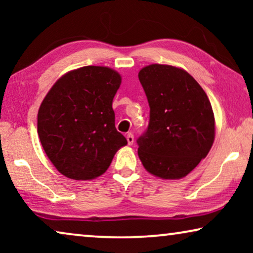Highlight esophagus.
Here are the masks:
<instances>
[{"instance_id":"obj_1","label":"esophagus","mask_w":253,"mask_h":253,"mask_svg":"<svg viewBox=\"0 0 253 253\" xmlns=\"http://www.w3.org/2000/svg\"><path fill=\"white\" fill-rule=\"evenodd\" d=\"M126 140H127V144L132 145L133 141H134L133 134H132V133H127V134H126Z\"/></svg>"}]
</instances>
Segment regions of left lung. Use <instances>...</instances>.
<instances>
[{
	"mask_svg": "<svg viewBox=\"0 0 253 253\" xmlns=\"http://www.w3.org/2000/svg\"><path fill=\"white\" fill-rule=\"evenodd\" d=\"M138 78L150 106L147 129L137 139L141 164L158 177H184L213 145L210 100L192 76L171 65H148Z\"/></svg>",
	"mask_w": 253,
	"mask_h": 253,
	"instance_id": "left-lung-1",
	"label": "left lung"
}]
</instances>
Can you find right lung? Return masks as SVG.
Instances as JSON below:
<instances>
[{"label":"right lung","instance_id":"right-lung-1","mask_svg":"<svg viewBox=\"0 0 253 253\" xmlns=\"http://www.w3.org/2000/svg\"><path fill=\"white\" fill-rule=\"evenodd\" d=\"M121 76L106 67L72 70L58 79L38 113V134L58 171L92 179L108 169L127 141L115 127L113 99Z\"/></svg>","mask_w":253,"mask_h":253}]
</instances>
